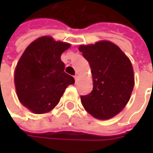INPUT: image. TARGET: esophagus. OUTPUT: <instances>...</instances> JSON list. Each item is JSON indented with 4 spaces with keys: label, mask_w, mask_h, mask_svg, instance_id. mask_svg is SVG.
I'll return each instance as SVG.
<instances>
[{
    "label": "esophagus",
    "mask_w": 153,
    "mask_h": 153,
    "mask_svg": "<svg viewBox=\"0 0 153 153\" xmlns=\"http://www.w3.org/2000/svg\"><path fill=\"white\" fill-rule=\"evenodd\" d=\"M74 78H75V81H76V82L78 81V76H77V75H75V76H74Z\"/></svg>",
    "instance_id": "esophagus-1"
}]
</instances>
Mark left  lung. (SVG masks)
Instances as JSON below:
<instances>
[{
    "label": "left lung",
    "mask_w": 153,
    "mask_h": 153,
    "mask_svg": "<svg viewBox=\"0 0 153 153\" xmlns=\"http://www.w3.org/2000/svg\"><path fill=\"white\" fill-rule=\"evenodd\" d=\"M79 51L89 63L94 88L81 96L85 110L98 119L118 114L128 102L134 77L132 64L120 48L109 41L82 45Z\"/></svg>",
    "instance_id": "obj_1"
}]
</instances>
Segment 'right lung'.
Wrapping results in <instances>:
<instances>
[{
    "label": "right lung",
    "instance_id": "add662e5",
    "mask_svg": "<svg viewBox=\"0 0 153 153\" xmlns=\"http://www.w3.org/2000/svg\"><path fill=\"white\" fill-rule=\"evenodd\" d=\"M71 44L50 36L36 39L27 47L15 69L14 82L19 100L36 114L50 111L59 102L73 76L66 74L60 59Z\"/></svg>",
    "mask_w": 153,
    "mask_h": 153
}]
</instances>
